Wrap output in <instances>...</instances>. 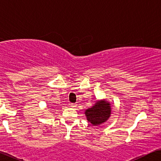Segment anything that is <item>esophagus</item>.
Masks as SVG:
<instances>
[{
  "instance_id": "esophagus-1",
  "label": "esophagus",
  "mask_w": 161,
  "mask_h": 161,
  "mask_svg": "<svg viewBox=\"0 0 161 161\" xmlns=\"http://www.w3.org/2000/svg\"><path fill=\"white\" fill-rule=\"evenodd\" d=\"M70 107H71V108H76V107L77 106V104H76V103H70Z\"/></svg>"
}]
</instances>
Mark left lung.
Returning <instances> with one entry per match:
<instances>
[{"instance_id":"obj_1","label":"left lung","mask_w":161,"mask_h":161,"mask_svg":"<svg viewBox=\"0 0 161 161\" xmlns=\"http://www.w3.org/2000/svg\"><path fill=\"white\" fill-rule=\"evenodd\" d=\"M87 120L93 126H98L108 121L111 115V104L108 101H97L93 106L85 111Z\"/></svg>"}]
</instances>
